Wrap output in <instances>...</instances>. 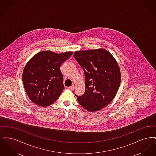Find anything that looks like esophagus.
<instances>
[{
    "mask_svg": "<svg viewBox=\"0 0 156 156\" xmlns=\"http://www.w3.org/2000/svg\"><path fill=\"white\" fill-rule=\"evenodd\" d=\"M75 88V85H71V87H68V89H69V90H73Z\"/></svg>",
    "mask_w": 156,
    "mask_h": 156,
    "instance_id": "1",
    "label": "esophagus"
}]
</instances>
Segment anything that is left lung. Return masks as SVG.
Here are the masks:
<instances>
[{
	"label": "left lung",
	"instance_id": "1",
	"mask_svg": "<svg viewBox=\"0 0 156 156\" xmlns=\"http://www.w3.org/2000/svg\"><path fill=\"white\" fill-rule=\"evenodd\" d=\"M75 59L84 71L85 91L78 101L87 111H99L109 104L119 89L121 75L118 64L107 50L77 51Z\"/></svg>",
	"mask_w": 156,
	"mask_h": 156
}]
</instances>
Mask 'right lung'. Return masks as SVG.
Returning a JSON list of instances; mask_svg holds the SVG:
<instances>
[{
    "mask_svg": "<svg viewBox=\"0 0 156 156\" xmlns=\"http://www.w3.org/2000/svg\"><path fill=\"white\" fill-rule=\"evenodd\" d=\"M72 54L71 51L62 54L41 51L28 61L23 69V83L33 103L48 106L59 98L64 89L60 66Z\"/></svg>",
    "mask_w": 156,
    "mask_h": 156,
    "instance_id": "right-lung-1",
    "label": "right lung"
}]
</instances>
